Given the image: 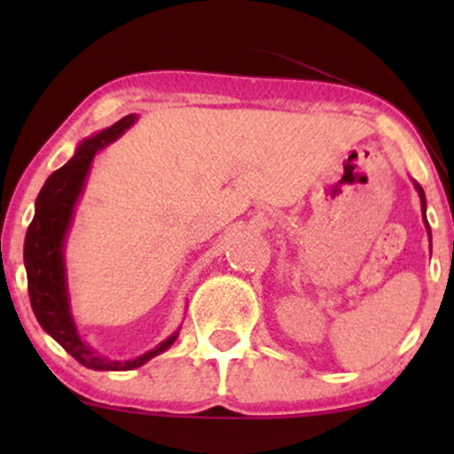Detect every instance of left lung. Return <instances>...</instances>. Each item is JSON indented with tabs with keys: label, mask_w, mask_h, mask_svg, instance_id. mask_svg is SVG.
<instances>
[{
	"label": "left lung",
	"mask_w": 454,
	"mask_h": 454,
	"mask_svg": "<svg viewBox=\"0 0 454 454\" xmlns=\"http://www.w3.org/2000/svg\"><path fill=\"white\" fill-rule=\"evenodd\" d=\"M416 190H419L420 205H423V213H425V207H427V202H425V192H423V187H420V185H416ZM425 222H427V217H425ZM427 228H429V223H427ZM429 234H431V232H429Z\"/></svg>",
	"instance_id": "8db88e82"
}]
</instances>
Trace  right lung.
Here are the masks:
<instances>
[{"mask_svg": "<svg viewBox=\"0 0 454 454\" xmlns=\"http://www.w3.org/2000/svg\"><path fill=\"white\" fill-rule=\"evenodd\" d=\"M134 114L119 119L114 126L104 132L87 138L81 147L76 149L74 158L67 164L55 170L46 179L38 198H35V215L27 228L25 237V269H27V290L31 309L38 317L40 326L49 333L53 340L59 343L64 350L74 356L78 363L85 367L96 369V372H128L145 364L155 354L164 352L176 340V333L161 341L158 348L149 350L134 361H111L96 354L90 346L81 341L74 322H72L70 309H67L66 294V273H64V237L72 220V209L78 194H81L82 184H85L87 170L96 155L98 149L106 147L113 143L123 129L134 123Z\"/></svg>", "mask_w": 454, "mask_h": 454, "instance_id": "1", "label": "right lung"}]
</instances>
